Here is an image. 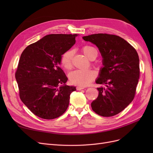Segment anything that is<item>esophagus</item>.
Returning a JSON list of instances; mask_svg holds the SVG:
<instances>
[{
	"label": "esophagus",
	"instance_id": "1",
	"mask_svg": "<svg viewBox=\"0 0 153 153\" xmlns=\"http://www.w3.org/2000/svg\"><path fill=\"white\" fill-rule=\"evenodd\" d=\"M84 89H85L84 87H81V86H77L76 87V90H78V91H80V90Z\"/></svg>",
	"mask_w": 153,
	"mask_h": 153
}]
</instances>
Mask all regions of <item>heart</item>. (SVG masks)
Returning a JSON list of instances; mask_svg holds the SVG:
<instances>
[{"instance_id": "b5f03b06", "label": "heart", "mask_w": 153, "mask_h": 153, "mask_svg": "<svg viewBox=\"0 0 153 153\" xmlns=\"http://www.w3.org/2000/svg\"><path fill=\"white\" fill-rule=\"evenodd\" d=\"M82 52L90 60H94L98 55V50L89 45L84 46ZM73 51L69 50L64 52L61 57V66L66 70H70L73 68ZM96 73L92 70H76L69 75L70 82L74 85L84 87L89 85L96 78Z\"/></svg>"}]
</instances>
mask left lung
Listing matches in <instances>:
<instances>
[{
    "label": "left lung",
    "mask_w": 153,
    "mask_h": 153,
    "mask_svg": "<svg viewBox=\"0 0 153 153\" xmlns=\"http://www.w3.org/2000/svg\"><path fill=\"white\" fill-rule=\"evenodd\" d=\"M99 48L103 58L96 84L98 98L92 101V110L103 117L117 115L128 106L135 97L140 76L139 58L136 50L121 37L108 34L84 36Z\"/></svg>",
    "instance_id": "1"
}]
</instances>
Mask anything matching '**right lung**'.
<instances>
[{"label":"right lung","instance_id":"obj_1","mask_svg":"<svg viewBox=\"0 0 153 153\" xmlns=\"http://www.w3.org/2000/svg\"><path fill=\"white\" fill-rule=\"evenodd\" d=\"M77 34H49L23 51L15 73L23 103L36 116L53 119L67 110L76 87L59 67L62 55L75 43Z\"/></svg>","mask_w":153,"mask_h":153}]
</instances>
